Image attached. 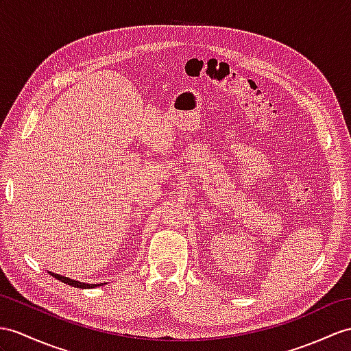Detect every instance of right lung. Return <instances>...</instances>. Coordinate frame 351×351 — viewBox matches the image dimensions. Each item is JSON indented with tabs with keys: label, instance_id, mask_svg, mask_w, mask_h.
<instances>
[{
	"label": "right lung",
	"instance_id": "obj_1",
	"mask_svg": "<svg viewBox=\"0 0 351 351\" xmlns=\"http://www.w3.org/2000/svg\"><path fill=\"white\" fill-rule=\"evenodd\" d=\"M50 276L58 278L59 281H62V283H65V285H70V286H73V287H79V289H92V287L101 286V285H86V283H80V281H75V280H71V278H68V277H62V276H59V274H53V272H50Z\"/></svg>",
	"mask_w": 351,
	"mask_h": 351
}]
</instances>
